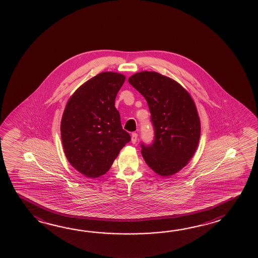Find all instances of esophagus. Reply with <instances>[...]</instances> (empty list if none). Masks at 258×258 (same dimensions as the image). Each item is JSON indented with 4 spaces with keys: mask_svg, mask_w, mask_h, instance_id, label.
Segmentation results:
<instances>
[{
    "mask_svg": "<svg viewBox=\"0 0 258 258\" xmlns=\"http://www.w3.org/2000/svg\"><path fill=\"white\" fill-rule=\"evenodd\" d=\"M131 141L133 144H136L137 141V133H133L132 134Z\"/></svg>",
    "mask_w": 258,
    "mask_h": 258,
    "instance_id": "obj_1",
    "label": "esophagus"
}]
</instances>
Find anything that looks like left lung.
I'll list each match as a JSON object with an SVG mask.
<instances>
[{
  "instance_id": "1",
  "label": "left lung",
  "mask_w": 258,
  "mask_h": 258,
  "mask_svg": "<svg viewBox=\"0 0 258 258\" xmlns=\"http://www.w3.org/2000/svg\"><path fill=\"white\" fill-rule=\"evenodd\" d=\"M128 82L148 101L153 124V142L141 143L143 158L159 175H172L198 148L201 127L192 97L180 84L156 72L137 73Z\"/></svg>"
}]
</instances>
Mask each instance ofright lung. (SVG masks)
I'll list each match as a JSON object with an SVG mask.
<instances>
[{
    "label": "right lung",
    "instance_id": "right-lung-1",
    "mask_svg": "<svg viewBox=\"0 0 258 258\" xmlns=\"http://www.w3.org/2000/svg\"><path fill=\"white\" fill-rule=\"evenodd\" d=\"M124 81L121 74L100 73L83 84L66 104L60 121L64 154L76 170L89 178L110 170L131 140L114 103Z\"/></svg>",
    "mask_w": 258,
    "mask_h": 258
}]
</instances>
